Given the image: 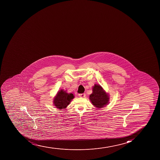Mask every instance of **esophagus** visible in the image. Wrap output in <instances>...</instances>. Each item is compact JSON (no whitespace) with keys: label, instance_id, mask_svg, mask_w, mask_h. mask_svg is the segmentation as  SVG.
Masks as SVG:
<instances>
[{"label":"esophagus","instance_id":"obj_1","mask_svg":"<svg viewBox=\"0 0 160 160\" xmlns=\"http://www.w3.org/2000/svg\"><path fill=\"white\" fill-rule=\"evenodd\" d=\"M79 97L80 98H84L86 97V94L85 93L79 94Z\"/></svg>","mask_w":160,"mask_h":160}]
</instances>
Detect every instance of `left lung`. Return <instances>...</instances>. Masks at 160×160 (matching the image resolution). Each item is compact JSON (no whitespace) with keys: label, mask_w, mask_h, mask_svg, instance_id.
<instances>
[{"label":"left lung","mask_w":160,"mask_h":160,"mask_svg":"<svg viewBox=\"0 0 160 160\" xmlns=\"http://www.w3.org/2000/svg\"><path fill=\"white\" fill-rule=\"evenodd\" d=\"M109 94L103 89L100 84H95L92 88V93L89 99L92 105L98 109L104 108L109 104Z\"/></svg>","instance_id":"1"}]
</instances>
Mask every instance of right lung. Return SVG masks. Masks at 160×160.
Instances as JSON below:
<instances>
[{
  "mask_svg": "<svg viewBox=\"0 0 160 160\" xmlns=\"http://www.w3.org/2000/svg\"><path fill=\"white\" fill-rule=\"evenodd\" d=\"M74 96L72 93H67V90L61 89L58 91L53 99V104L58 109H65L70 104Z\"/></svg>",
  "mask_w": 160,
  "mask_h": 160,
  "instance_id": "right-lung-1",
  "label": "right lung"
}]
</instances>
